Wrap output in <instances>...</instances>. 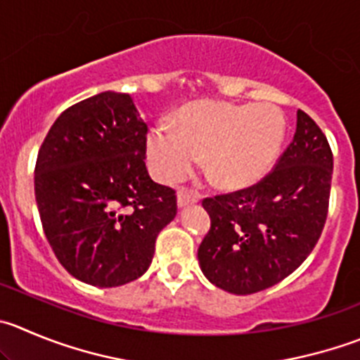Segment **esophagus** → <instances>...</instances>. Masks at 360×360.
<instances>
[{
  "mask_svg": "<svg viewBox=\"0 0 360 360\" xmlns=\"http://www.w3.org/2000/svg\"><path fill=\"white\" fill-rule=\"evenodd\" d=\"M176 203H178V208H184V207H187V205L198 203V194L191 193V191L182 189L180 193H178Z\"/></svg>",
  "mask_w": 360,
  "mask_h": 360,
  "instance_id": "esophagus-1",
  "label": "esophagus"
}]
</instances>
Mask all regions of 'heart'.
I'll list each match as a JSON object with an SVG mask.
<instances>
[{
    "mask_svg": "<svg viewBox=\"0 0 360 360\" xmlns=\"http://www.w3.org/2000/svg\"><path fill=\"white\" fill-rule=\"evenodd\" d=\"M286 120L270 104L196 102L178 111L173 127L157 123L146 138V157L160 182L182 180L205 155L212 182L244 189L262 180L279 157Z\"/></svg>",
    "mask_w": 360,
    "mask_h": 360,
    "instance_id": "heart-1",
    "label": "heart"
}]
</instances>
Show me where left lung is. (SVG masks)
<instances>
[{"label":"left lung","mask_w":360,"mask_h":360,"mask_svg":"<svg viewBox=\"0 0 360 360\" xmlns=\"http://www.w3.org/2000/svg\"><path fill=\"white\" fill-rule=\"evenodd\" d=\"M332 152L320 127L297 111L293 141L256 186L207 198L210 231L198 249L212 285L249 295L277 285L311 255L327 219Z\"/></svg>","instance_id":"1"}]
</instances>
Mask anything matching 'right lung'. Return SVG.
<instances>
[{"label":"right lung","mask_w":360,"mask_h":360,"mask_svg":"<svg viewBox=\"0 0 360 360\" xmlns=\"http://www.w3.org/2000/svg\"><path fill=\"white\" fill-rule=\"evenodd\" d=\"M146 132L131 95L102 91L61 112L39 150L44 233L86 285L112 288L141 277L157 235L176 215L174 191L146 169Z\"/></svg>","instance_id":"1"}]
</instances>
